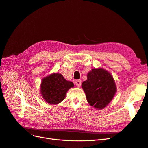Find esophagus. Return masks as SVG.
Masks as SVG:
<instances>
[{"label":"esophagus","mask_w":148,"mask_h":148,"mask_svg":"<svg viewBox=\"0 0 148 148\" xmlns=\"http://www.w3.org/2000/svg\"><path fill=\"white\" fill-rule=\"evenodd\" d=\"M75 85H76L77 86V87H80V86H81L82 82H81V80H77L75 81Z\"/></svg>","instance_id":"1"}]
</instances>
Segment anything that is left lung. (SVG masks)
<instances>
[{
	"label": "left lung",
	"instance_id": "8db88e82",
	"mask_svg": "<svg viewBox=\"0 0 148 148\" xmlns=\"http://www.w3.org/2000/svg\"><path fill=\"white\" fill-rule=\"evenodd\" d=\"M87 78L82 83V87L88 103L97 110L104 109L110 103L117 92L113 77L106 69L99 68L90 71Z\"/></svg>",
	"mask_w": 148,
	"mask_h": 148
}]
</instances>
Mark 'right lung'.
<instances>
[{
	"label": "right lung",
	"mask_w": 148,
	"mask_h": 148,
	"mask_svg": "<svg viewBox=\"0 0 148 148\" xmlns=\"http://www.w3.org/2000/svg\"><path fill=\"white\" fill-rule=\"evenodd\" d=\"M74 86V83L65 79L61 74L54 73L42 80L40 91L47 103L57 105L65 99L68 90Z\"/></svg>",
	"instance_id": "right-lung-1"
}]
</instances>
